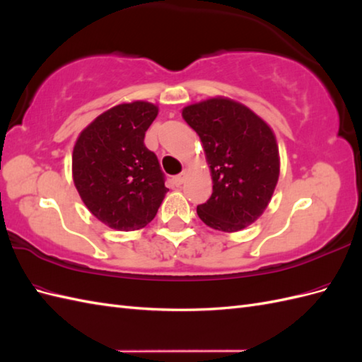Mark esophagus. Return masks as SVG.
Segmentation results:
<instances>
[{"label": "esophagus", "mask_w": 362, "mask_h": 362, "mask_svg": "<svg viewBox=\"0 0 362 362\" xmlns=\"http://www.w3.org/2000/svg\"><path fill=\"white\" fill-rule=\"evenodd\" d=\"M184 181H185V173H181V175H178V177L173 178V184L177 185V187H181Z\"/></svg>", "instance_id": "obj_1"}]
</instances>
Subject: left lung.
Masks as SVG:
<instances>
[{"mask_svg": "<svg viewBox=\"0 0 362 362\" xmlns=\"http://www.w3.org/2000/svg\"><path fill=\"white\" fill-rule=\"evenodd\" d=\"M182 119L199 136L213 180L211 198L198 205L201 221L237 233L264 213L279 180V148L264 119L225 96L185 105Z\"/></svg>", "mask_w": 362, "mask_h": 362, "instance_id": "left-lung-1", "label": "left lung"}]
</instances>
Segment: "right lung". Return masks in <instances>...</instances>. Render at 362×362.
I'll return each instance as SVG.
<instances>
[{"mask_svg":"<svg viewBox=\"0 0 362 362\" xmlns=\"http://www.w3.org/2000/svg\"><path fill=\"white\" fill-rule=\"evenodd\" d=\"M157 115L152 103L117 104L95 117L74 145L75 189L98 221L116 231L146 226L169 190L157 156L144 144Z\"/></svg>","mask_w":362,"mask_h":362,"instance_id":"1","label":"right lung"}]
</instances>
